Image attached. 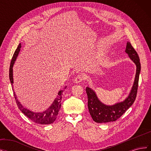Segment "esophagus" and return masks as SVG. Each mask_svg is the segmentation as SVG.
<instances>
[{"label":"esophagus","instance_id":"34e87169","mask_svg":"<svg viewBox=\"0 0 151 151\" xmlns=\"http://www.w3.org/2000/svg\"><path fill=\"white\" fill-rule=\"evenodd\" d=\"M85 79H86V77L84 75L79 74L75 77L74 82L75 83H81V82L84 81Z\"/></svg>","mask_w":151,"mask_h":151}]
</instances>
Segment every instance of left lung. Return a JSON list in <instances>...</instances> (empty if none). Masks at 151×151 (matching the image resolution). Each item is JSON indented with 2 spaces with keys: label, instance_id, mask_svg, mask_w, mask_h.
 <instances>
[{
  "label": "left lung",
  "instance_id": "left-lung-1",
  "mask_svg": "<svg viewBox=\"0 0 151 151\" xmlns=\"http://www.w3.org/2000/svg\"><path fill=\"white\" fill-rule=\"evenodd\" d=\"M125 52L131 60L136 65L137 70L135 81L131 92L124 101L113 106H106L100 102L94 91L86 88V91L88 98V109L91 117L96 123H106L117 120L129 109L135 101L137 93L139 74L140 72V58L137 53L130 42L127 43Z\"/></svg>",
  "mask_w": 151,
  "mask_h": 151
}]
</instances>
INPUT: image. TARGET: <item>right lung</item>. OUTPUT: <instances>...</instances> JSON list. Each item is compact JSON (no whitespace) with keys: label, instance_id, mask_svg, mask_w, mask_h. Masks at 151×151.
Here are the masks:
<instances>
[{"label":"right lung","instance_id":"1","mask_svg":"<svg viewBox=\"0 0 151 151\" xmlns=\"http://www.w3.org/2000/svg\"><path fill=\"white\" fill-rule=\"evenodd\" d=\"M21 47V45L20 43L19 45H18V47L14 53L11 62V65L9 68V79H10L11 85H12L13 84L12 67H13L14 63V62L16 61V59L18 55V53H19L20 51ZM67 87H65V89ZM63 91V90L59 91V93L58 94V96L55 99V101L53 103L52 106H50L47 110L45 111L43 113H34L28 110V109L24 108L21 104L19 101H18L14 92V98L16 99V102L17 103L18 108H19L20 110L27 117L29 118L31 120L34 122L35 123H38V124L46 125V124H51V123H52L55 120H56L58 114L59 109H60V106H61V101L62 99Z\"/></svg>","mask_w":151,"mask_h":151}]
</instances>
